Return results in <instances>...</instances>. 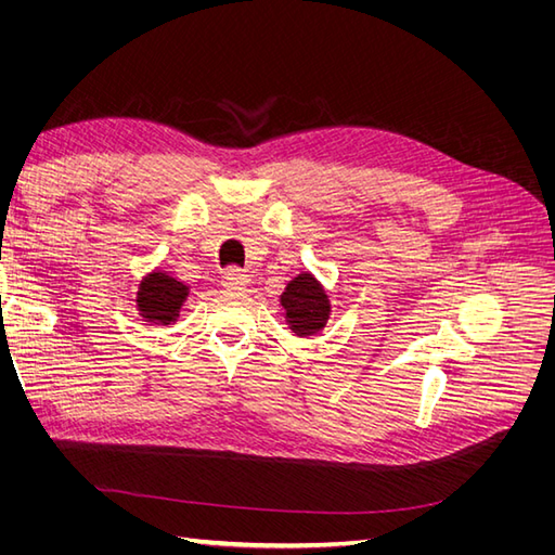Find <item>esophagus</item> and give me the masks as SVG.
I'll return each instance as SVG.
<instances>
[{"mask_svg":"<svg viewBox=\"0 0 555 555\" xmlns=\"http://www.w3.org/2000/svg\"><path fill=\"white\" fill-rule=\"evenodd\" d=\"M245 284H247V275L236 266L227 268V271L222 273V287H227V289H243Z\"/></svg>","mask_w":555,"mask_h":555,"instance_id":"34e87169","label":"esophagus"}]
</instances>
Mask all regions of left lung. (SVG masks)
<instances>
[{"instance_id": "obj_1", "label": "left lung", "mask_w": 555, "mask_h": 555, "mask_svg": "<svg viewBox=\"0 0 555 555\" xmlns=\"http://www.w3.org/2000/svg\"><path fill=\"white\" fill-rule=\"evenodd\" d=\"M280 300L282 308L287 310V322L296 335H312L326 326L331 312L328 296L310 273L294 278Z\"/></svg>"}]
</instances>
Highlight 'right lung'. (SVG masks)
I'll list each match as a JSON object with an SVG mask.
<instances>
[{"label":"right lung","instance_id":"1","mask_svg":"<svg viewBox=\"0 0 555 555\" xmlns=\"http://www.w3.org/2000/svg\"><path fill=\"white\" fill-rule=\"evenodd\" d=\"M184 298H188V284L157 271L141 282L137 306L147 322L171 324L176 322Z\"/></svg>","mask_w":555,"mask_h":555}]
</instances>
